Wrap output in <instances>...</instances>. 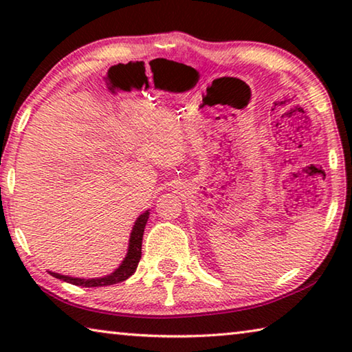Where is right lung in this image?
I'll use <instances>...</instances> for the list:
<instances>
[{
	"label": "right lung",
	"mask_w": 352,
	"mask_h": 352,
	"mask_svg": "<svg viewBox=\"0 0 352 352\" xmlns=\"http://www.w3.org/2000/svg\"><path fill=\"white\" fill-rule=\"evenodd\" d=\"M148 214L151 212H148V210H147L135 220L132 233H130L126 258H124V261L119 264L118 269L113 273H110V275L102 276V278L85 279V278H74V276H68V275H60V273H54V272H50V273L52 276H56L57 279H62V281L71 283L74 285H80V287H104V285H111V284L126 281L127 278L133 275L136 267H138V262L141 259L142 234H144V228H146Z\"/></svg>",
	"instance_id": "1"
}]
</instances>
